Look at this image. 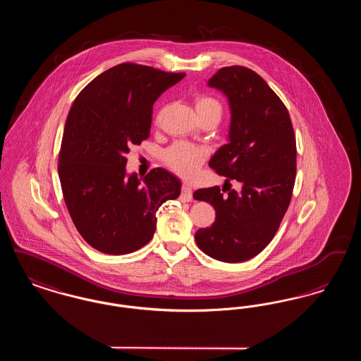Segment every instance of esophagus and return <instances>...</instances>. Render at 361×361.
<instances>
[{
    "label": "esophagus",
    "mask_w": 361,
    "mask_h": 361,
    "mask_svg": "<svg viewBox=\"0 0 361 361\" xmlns=\"http://www.w3.org/2000/svg\"><path fill=\"white\" fill-rule=\"evenodd\" d=\"M180 200L181 202H190L192 200V188L187 185V184H184L183 185V188H181V196H180Z\"/></svg>",
    "instance_id": "34e87169"
}]
</instances>
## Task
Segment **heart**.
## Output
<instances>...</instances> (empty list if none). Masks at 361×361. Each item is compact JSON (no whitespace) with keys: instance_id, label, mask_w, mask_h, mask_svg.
I'll return each mask as SVG.
<instances>
[{"instance_id":"1","label":"heart","mask_w":361,"mask_h":361,"mask_svg":"<svg viewBox=\"0 0 361 361\" xmlns=\"http://www.w3.org/2000/svg\"><path fill=\"white\" fill-rule=\"evenodd\" d=\"M196 109L197 112H203V111H216L219 114L222 112L221 104L208 96H202L196 100ZM204 157L206 154L203 149L187 142H177L169 149H166V152L164 153V161L173 172L189 178L197 172L199 166L204 161Z\"/></svg>"}]
</instances>
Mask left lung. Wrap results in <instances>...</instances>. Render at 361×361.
<instances>
[{"label": "left lung", "mask_w": 361, "mask_h": 361, "mask_svg": "<svg viewBox=\"0 0 361 361\" xmlns=\"http://www.w3.org/2000/svg\"><path fill=\"white\" fill-rule=\"evenodd\" d=\"M208 86L224 93L231 114L228 142L208 165L226 177L224 185L235 179L241 189L228 187L224 195L212 187L193 193L216 212L215 222L197 230L195 240L209 257L242 262L265 249L290 206L296 176L295 134L286 105L256 71L222 68Z\"/></svg>", "instance_id": "obj_1"}]
</instances>
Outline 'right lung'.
<instances>
[{
  "instance_id": "1",
  "label": "right lung",
  "mask_w": 361,
  "mask_h": 361,
  "mask_svg": "<svg viewBox=\"0 0 361 361\" xmlns=\"http://www.w3.org/2000/svg\"><path fill=\"white\" fill-rule=\"evenodd\" d=\"M185 73L121 63L97 75L70 108L58 173L71 221L105 255L121 256L153 238L157 211L180 196L181 181L155 168L127 174L126 155L150 135L153 104Z\"/></svg>"
}]
</instances>
